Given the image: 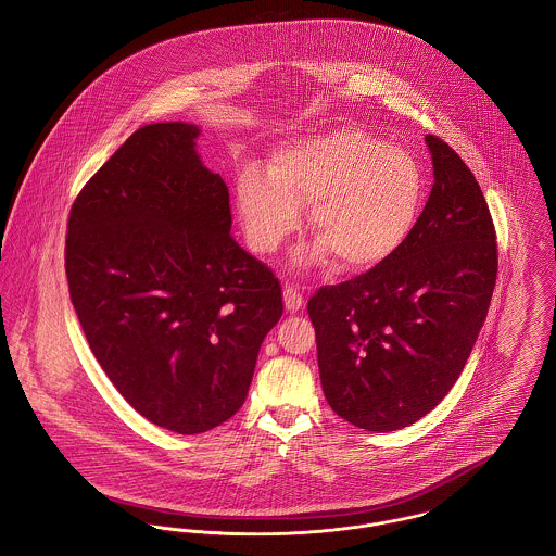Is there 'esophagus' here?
<instances>
[{
	"label": "esophagus",
	"instance_id": "34e87169",
	"mask_svg": "<svg viewBox=\"0 0 556 556\" xmlns=\"http://www.w3.org/2000/svg\"><path fill=\"white\" fill-rule=\"evenodd\" d=\"M283 302H286V308L290 311V313H295V311H300L302 306H304V294L294 288V286H286V290H283Z\"/></svg>",
	"mask_w": 556,
	"mask_h": 556
}]
</instances>
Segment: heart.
Here are the masks:
<instances>
[{
    "label": "heart",
    "instance_id": "obj_1",
    "mask_svg": "<svg viewBox=\"0 0 556 556\" xmlns=\"http://www.w3.org/2000/svg\"><path fill=\"white\" fill-rule=\"evenodd\" d=\"M245 239L273 254L302 225L311 205L319 243L295 254L302 266L331 254L351 270H367L396 256L420 225L426 180L403 149L367 131H327L281 147L270 172L245 165L235 182Z\"/></svg>",
    "mask_w": 556,
    "mask_h": 556
}]
</instances>
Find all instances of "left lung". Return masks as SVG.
Returning <instances> with one entry per match:
<instances>
[{"instance_id":"1","label":"left lung","mask_w":556,"mask_h":556,"mask_svg":"<svg viewBox=\"0 0 556 556\" xmlns=\"http://www.w3.org/2000/svg\"><path fill=\"white\" fill-rule=\"evenodd\" d=\"M420 225L391 261L308 298L321 387L351 425L391 432L456 384L488 317L497 241L483 191L439 136Z\"/></svg>"}]
</instances>
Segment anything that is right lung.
Instances as JSON below:
<instances>
[{
	"label": "right lung",
	"instance_id": "right-lung-1",
	"mask_svg": "<svg viewBox=\"0 0 556 556\" xmlns=\"http://www.w3.org/2000/svg\"><path fill=\"white\" fill-rule=\"evenodd\" d=\"M197 126L149 124L75 197L68 294L94 357L149 422L197 434L243 405L281 283L230 235L227 182Z\"/></svg>",
	"mask_w": 556,
	"mask_h": 556
}]
</instances>
